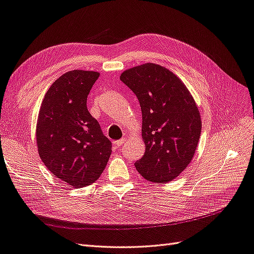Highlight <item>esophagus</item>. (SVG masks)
<instances>
[{
    "label": "esophagus",
    "instance_id": "esophagus-1",
    "mask_svg": "<svg viewBox=\"0 0 254 254\" xmlns=\"http://www.w3.org/2000/svg\"><path fill=\"white\" fill-rule=\"evenodd\" d=\"M125 141H126L125 137H122L121 140L115 141V142H114V144H115V146H117V147H121V146L125 143Z\"/></svg>",
    "mask_w": 254,
    "mask_h": 254
}]
</instances>
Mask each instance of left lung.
I'll return each mask as SVG.
<instances>
[{
    "label": "left lung",
    "mask_w": 254,
    "mask_h": 254,
    "mask_svg": "<svg viewBox=\"0 0 254 254\" xmlns=\"http://www.w3.org/2000/svg\"><path fill=\"white\" fill-rule=\"evenodd\" d=\"M120 79L131 90L142 110L145 153L135 168L155 183L170 182L190 163L201 133V117L178 76L156 64L124 71Z\"/></svg>",
    "instance_id": "left-lung-1"
}]
</instances>
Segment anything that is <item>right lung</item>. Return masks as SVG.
<instances>
[{"instance_id": "right-lung-1", "label": "right lung", "mask_w": 254, "mask_h": 254, "mask_svg": "<svg viewBox=\"0 0 254 254\" xmlns=\"http://www.w3.org/2000/svg\"><path fill=\"white\" fill-rule=\"evenodd\" d=\"M99 73L74 70L53 82L38 114V152L53 176L82 188L94 183L111 155V142L87 108Z\"/></svg>"}]
</instances>
